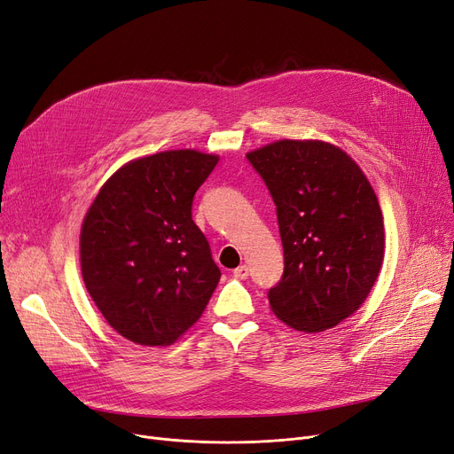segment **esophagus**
I'll use <instances>...</instances> for the list:
<instances>
[{"instance_id": "obj_1", "label": "esophagus", "mask_w": 454, "mask_h": 454, "mask_svg": "<svg viewBox=\"0 0 454 454\" xmlns=\"http://www.w3.org/2000/svg\"><path fill=\"white\" fill-rule=\"evenodd\" d=\"M248 272H250L248 265H239L238 269H233V276H235V278H241V280H245V278H247Z\"/></svg>"}]
</instances>
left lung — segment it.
<instances>
[{"instance_id":"obj_1","label":"left lung","mask_w":454,"mask_h":454,"mask_svg":"<svg viewBox=\"0 0 454 454\" xmlns=\"http://www.w3.org/2000/svg\"><path fill=\"white\" fill-rule=\"evenodd\" d=\"M278 216L284 274L269 289L276 317L323 332L356 311L384 260L382 211L360 167L338 146L284 139L247 153Z\"/></svg>"}]
</instances>
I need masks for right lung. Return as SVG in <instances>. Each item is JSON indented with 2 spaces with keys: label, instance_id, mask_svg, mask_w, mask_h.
Returning a JSON list of instances; mask_svg holds the SVG:
<instances>
[{
  "label": "right lung",
  "instance_id": "right-lung-1",
  "mask_svg": "<svg viewBox=\"0 0 454 454\" xmlns=\"http://www.w3.org/2000/svg\"><path fill=\"white\" fill-rule=\"evenodd\" d=\"M219 157L168 150L118 168L82 226L83 282L106 321L139 345H170L200 319L221 280L192 221Z\"/></svg>",
  "mask_w": 454,
  "mask_h": 454
}]
</instances>
